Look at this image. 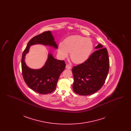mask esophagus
<instances>
[{
    "label": "esophagus",
    "mask_w": 131,
    "mask_h": 131,
    "mask_svg": "<svg viewBox=\"0 0 131 131\" xmlns=\"http://www.w3.org/2000/svg\"><path fill=\"white\" fill-rule=\"evenodd\" d=\"M66 68L67 69H72V67L70 65H68V64H67L66 65Z\"/></svg>",
    "instance_id": "esophagus-1"
}]
</instances>
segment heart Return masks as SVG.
Masks as SVG:
<instances>
[{"label": "heart", "mask_w": 131, "mask_h": 131, "mask_svg": "<svg viewBox=\"0 0 131 131\" xmlns=\"http://www.w3.org/2000/svg\"><path fill=\"white\" fill-rule=\"evenodd\" d=\"M93 49V44L90 39L75 35L65 39L64 45L59 44L58 50L62 58L67 57L68 52H70L72 60L75 63L80 64L87 60Z\"/></svg>", "instance_id": "b5f03b06"}]
</instances>
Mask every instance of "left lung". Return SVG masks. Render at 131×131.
<instances>
[{"label":"left lung","instance_id":"8db88e82","mask_svg":"<svg viewBox=\"0 0 131 131\" xmlns=\"http://www.w3.org/2000/svg\"><path fill=\"white\" fill-rule=\"evenodd\" d=\"M98 49L85 62L73 67V90L87 96L96 93L103 86L108 75L110 60L107 50L99 44Z\"/></svg>","mask_w":131,"mask_h":131}]
</instances>
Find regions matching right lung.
Returning <instances> with one entry per match:
<instances>
[{
	"label": "right lung",
	"mask_w": 131,
	"mask_h": 131,
	"mask_svg": "<svg viewBox=\"0 0 131 131\" xmlns=\"http://www.w3.org/2000/svg\"><path fill=\"white\" fill-rule=\"evenodd\" d=\"M35 44H42L57 48V45L50 31L44 32L32 38L28 43L22 55L23 78L28 86L34 91L41 94L50 93L56 89L59 77L65 68L66 64L64 60H57L49 53L48 59L42 68H29L25 64V55L28 52L30 47Z\"/></svg>",
	"instance_id": "add662e5"
}]
</instances>
